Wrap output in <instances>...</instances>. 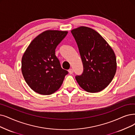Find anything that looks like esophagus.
I'll use <instances>...</instances> for the list:
<instances>
[{
  "mask_svg": "<svg viewBox=\"0 0 135 135\" xmlns=\"http://www.w3.org/2000/svg\"><path fill=\"white\" fill-rule=\"evenodd\" d=\"M68 71H69V74H72L74 73V70H73V69H69V70H68Z\"/></svg>",
  "mask_w": 135,
  "mask_h": 135,
  "instance_id": "esophagus-1",
  "label": "esophagus"
}]
</instances>
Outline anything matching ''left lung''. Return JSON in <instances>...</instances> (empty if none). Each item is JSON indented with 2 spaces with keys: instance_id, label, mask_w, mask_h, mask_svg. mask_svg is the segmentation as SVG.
Segmentation results:
<instances>
[{
  "instance_id": "8db88e82",
  "label": "left lung",
  "mask_w": 135,
  "mask_h": 135,
  "mask_svg": "<svg viewBox=\"0 0 135 135\" xmlns=\"http://www.w3.org/2000/svg\"><path fill=\"white\" fill-rule=\"evenodd\" d=\"M78 44L84 71L76 76L78 83L88 93H98L105 89L114 78L117 69L114 50L95 30L86 26L73 29Z\"/></svg>"
}]
</instances>
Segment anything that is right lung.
I'll use <instances>...</instances> for the list:
<instances>
[{"instance_id": "1", "label": "right lung", "mask_w": 135, "mask_h": 135, "mask_svg": "<svg viewBox=\"0 0 135 135\" xmlns=\"http://www.w3.org/2000/svg\"><path fill=\"white\" fill-rule=\"evenodd\" d=\"M67 31L46 30L32 41L21 59V72L26 83L35 92L51 95L61 86L68 71L62 69L55 49Z\"/></svg>"}]
</instances>
